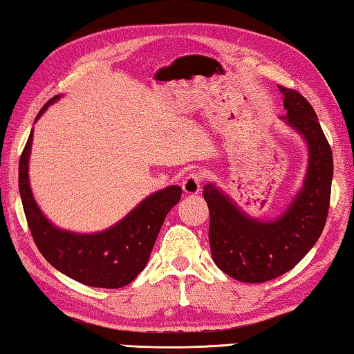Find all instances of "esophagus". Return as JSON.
<instances>
[{"instance_id": "obj_1", "label": "esophagus", "mask_w": 354, "mask_h": 354, "mask_svg": "<svg viewBox=\"0 0 354 354\" xmlns=\"http://www.w3.org/2000/svg\"><path fill=\"white\" fill-rule=\"evenodd\" d=\"M201 180H202V176L197 172L189 174L183 178L182 182V188H183V193L188 194V196H196L199 194L201 191Z\"/></svg>"}]
</instances>
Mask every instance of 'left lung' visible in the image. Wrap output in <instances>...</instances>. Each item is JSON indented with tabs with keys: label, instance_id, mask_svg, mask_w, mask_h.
<instances>
[{
	"label": "left lung",
	"instance_id": "1",
	"mask_svg": "<svg viewBox=\"0 0 354 354\" xmlns=\"http://www.w3.org/2000/svg\"><path fill=\"white\" fill-rule=\"evenodd\" d=\"M278 88L286 109L281 120L308 147L306 174L299 193L281 214L264 221L243 212L216 183L203 188L213 261L228 277L244 283H264L294 269L317 243L330 208L333 152L317 115L300 93Z\"/></svg>",
	"mask_w": 354,
	"mask_h": 354
}]
</instances>
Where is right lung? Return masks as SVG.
Wrapping results in <instances>:
<instances>
[{
    "mask_svg": "<svg viewBox=\"0 0 354 354\" xmlns=\"http://www.w3.org/2000/svg\"><path fill=\"white\" fill-rule=\"evenodd\" d=\"M54 96L37 115L35 121ZM34 130H30L18 166V187L29 230L46 261L62 274L91 288L116 289L132 283L146 268L166 214L182 197L180 187H167L141 201L115 225L96 233H76L54 225L34 199L29 183V157Z\"/></svg>",
    "mask_w": 354,
    "mask_h": 354,
    "instance_id": "1",
    "label": "right lung"
}]
</instances>
